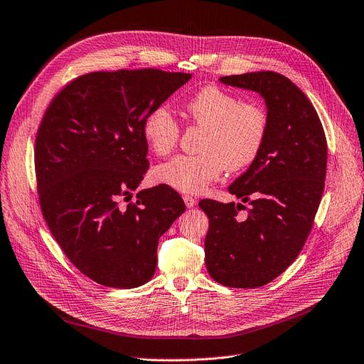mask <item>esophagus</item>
Masks as SVG:
<instances>
[{
  "mask_svg": "<svg viewBox=\"0 0 364 364\" xmlns=\"http://www.w3.org/2000/svg\"><path fill=\"white\" fill-rule=\"evenodd\" d=\"M183 199H184V203H186L187 208H193L195 205H196V199L193 196L186 195V196H183Z\"/></svg>",
  "mask_w": 364,
  "mask_h": 364,
  "instance_id": "esophagus-1",
  "label": "esophagus"
}]
</instances>
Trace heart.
I'll list each match as a JSON object with an SVG mask.
<instances>
[{
	"instance_id": "obj_1",
	"label": "heart",
	"mask_w": 364,
	"mask_h": 364,
	"mask_svg": "<svg viewBox=\"0 0 364 364\" xmlns=\"http://www.w3.org/2000/svg\"><path fill=\"white\" fill-rule=\"evenodd\" d=\"M184 112L195 126L203 128L200 153L177 156L156 166V183L195 195L217 181L226 168L242 171L257 161L269 132V113L263 104L242 101L225 87L205 86L184 102ZM143 135L154 154L166 156L178 144L181 128L171 109L159 105L144 117Z\"/></svg>"
}]
</instances>
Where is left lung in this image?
<instances>
[{
    "mask_svg": "<svg viewBox=\"0 0 364 364\" xmlns=\"http://www.w3.org/2000/svg\"><path fill=\"white\" fill-rule=\"evenodd\" d=\"M220 82L262 95L269 132L257 161L229 186L250 208L199 202L210 218L205 263L226 287L257 289L286 271L304 248L324 191L327 141L311 101L287 77L257 71ZM241 209L247 214L240 215Z\"/></svg>",
    "mask_w": 364,
    "mask_h": 364,
    "instance_id": "left-lung-1",
    "label": "left lung"
}]
</instances>
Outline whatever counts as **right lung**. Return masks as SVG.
Instances as JSON below:
<instances>
[{"label": "right lung", "mask_w": 364, "mask_h": 364, "mask_svg": "<svg viewBox=\"0 0 364 364\" xmlns=\"http://www.w3.org/2000/svg\"><path fill=\"white\" fill-rule=\"evenodd\" d=\"M191 78L156 68L89 73L41 119L34 161L43 217L70 262L101 286L146 284L159 238L186 210L164 184L131 199L149 169L144 117Z\"/></svg>", "instance_id": "right-lung-1"}]
</instances>
